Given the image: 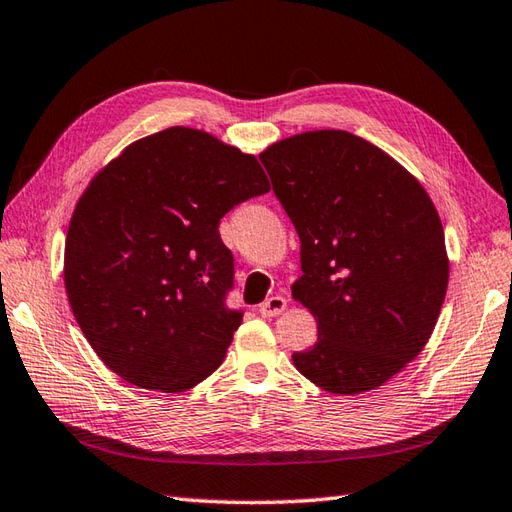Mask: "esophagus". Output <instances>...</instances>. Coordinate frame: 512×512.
I'll return each instance as SVG.
<instances>
[{"instance_id": "34e87169", "label": "esophagus", "mask_w": 512, "mask_h": 512, "mask_svg": "<svg viewBox=\"0 0 512 512\" xmlns=\"http://www.w3.org/2000/svg\"><path fill=\"white\" fill-rule=\"evenodd\" d=\"M284 308H286V297L273 295V297H268L262 306H259V313H262V317H275L279 313H284Z\"/></svg>"}]
</instances>
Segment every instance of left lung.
Listing matches in <instances>:
<instances>
[{"label": "left lung", "instance_id": "8db88e82", "mask_svg": "<svg viewBox=\"0 0 512 512\" xmlns=\"http://www.w3.org/2000/svg\"><path fill=\"white\" fill-rule=\"evenodd\" d=\"M273 193L302 242L293 297L317 319L299 373L335 395L397 375L433 335L448 286L444 228L417 179L346 130L266 148Z\"/></svg>", "mask_w": 512, "mask_h": 512}]
</instances>
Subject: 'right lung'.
I'll return each instance as SVG.
<instances>
[{
  "mask_svg": "<svg viewBox=\"0 0 512 512\" xmlns=\"http://www.w3.org/2000/svg\"><path fill=\"white\" fill-rule=\"evenodd\" d=\"M253 155L173 126L99 170L70 219L64 284L99 359L128 384L182 393L215 373L242 324L219 219L268 193Z\"/></svg>",
  "mask_w": 512,
  "mask_h": 512,
  "instance_id": "obj_1",
  "label": "right lung"
}]
</instances>
